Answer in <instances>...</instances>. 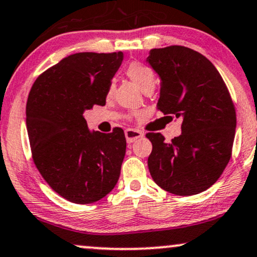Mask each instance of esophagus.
<instances>
[{
    "label": "esophagus",
    "instance_id": "1",
    "mask_svg": "<svg viewBox=\"0 0 257 257\" xmlns=\"http://www.w3.org/2000/svg\"><path fill=\"white\" fill-rule=\"evenodd\" d=\"M124 135H125V139H127V142L133 143V142H135L137 139L142 137L143 133L140 132V130H135V129H127L124 132Z\"/></svg>",
    "mask_w": 257,
    "mask_h": 257
}]
</instances>
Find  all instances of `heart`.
<instances>
[{
    "label": "heart",
    "mask_w": 257,
    "mask_h": 257,
    "mask_svg": "<svg viewBox=\"0 0 257 257\" xmlns=\"http://www.w3.org/2000/svg\"><path fill=\"white\" fill-rule=\"evenodd\" d=\"M125 73H127L130 80L142 92L148 88H154L155 84H156V78H155L153 70L147 67L146 65L137 63V61H134V63L128 65V67L125 68ZM111 91H113V85H110L109 93Z\"/></svg>",
    "instance_id": "1"
}]
</instances>
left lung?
<instances>
[{
    "mask_svg": "<svg viewBox=\"0 0 257 257\" xmlns=\"http://www.w3.org/2000/svg\"><path fill=\"white\" fill-rule=\"evenodd\" d=\"M147 63L161 79L157 108L183 120L182 134L171 142L160 133L147 134L150 175L170 193H200L230 160L236 115L228 89L214 65L185 46L150 50Z\"/></svg>",
    "mask_w": 257,
    "mask_h": 257,
    "instance_id": "8db88e82",
    "label": "left lung"
}]
</instances>
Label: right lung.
Wrapping results in <instances>:
<instances>
[{"mask_svg":"<svg viewBox=\"0 0 257 257\" xmlns=\"http://www.w3.org/2000/svg\"><path fill=\"white\" fill-rule=\"evenodd\" d=\"M122 60V52L74 53L39 75L29 93L34 162L52 190L71 202L102 199L120 177L127 147L123 130H89L84 113L106 104Z\"/></svg>","mask_w":257,"mask_h":257,"instance_id":"right-lung-1","label":"right lung"}]
</instances>
